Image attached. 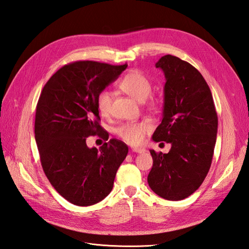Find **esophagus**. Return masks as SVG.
<instances>
[{
  "instance_id": "34e87169",
  "label": "esophagus",
  "mask_w": 249,
  "mask_h": 249,
  "mask_svg": "<svg viewBox=\"0 0 249 249\" xmlns=\"http://www.w3.org/2000/svg\"><path fill=\"white\" fill-rule=\"evenodd\" d=\"M132 152L136 153V154H144L146 150H145V148H142V147H133Z\"/></svg>"
}]
</instances>
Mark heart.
<instances>
[{
  "mask_svg": "<svg viewBox=\"0 0 249 249\" xmlns=\"http://www.w3.org/2000/svg\"><path fill=\"white\" fill-rule=\"evenodd\" d=\"M118 87L124 92L132 96L138 102H143L147 99L152 91V82L139 71H131L120 80ZM113 95L109 90H103L96 97V107L102 115H109L112 107ZM150 105H155V100L152 99ZM150 129L147 122L127 123L122 124L116 129V134L119 138L132 145H137L144 139L146 132Z\"/></svg>",
  "mask_w": 249,
  "mask_h": 249,
  "instance_id": "b5f03b06",
  "label": "heart"
}]
</instances>
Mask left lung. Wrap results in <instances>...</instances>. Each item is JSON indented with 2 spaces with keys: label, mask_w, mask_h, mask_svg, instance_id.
Here are the masks:
<instances>
[{
  "label": "left lung",
  "mask_w": 249,
  "mask_h": 249,
  "mask_svg": "<svg viewBox=\"0 0 249 249\" xmlns=\"http://www.w3.org/2000/svg\"><path fill=\"white\" fill-rule=\"evenodd\" d=\"M165 74L164 108L153 140L170 143L167 154L150 149L153 167L147 183L167 200L196 191L212 163L218 117L212 93L201 73L184 60L163 56L156 63Z\"/></svg>",
  "instance_id": "1"
}]
</instances>
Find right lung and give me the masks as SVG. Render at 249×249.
<instances>
[{
  "instance_id": "add662e5",
  "label": "right lung",
  "mask_w": 249,
  "mask_h": 249,
  "mask_svg": "<svg viewBox=\"0 0 249 249\" xmlns=\"http://www.w3.org/2000/svg\"><path fill=\"white\" fill-rule=\"evenodd\" d=\"M126 66L66 64L50 78L37 103L34 133L42 169L55 190L76 206H91L108 196L129 152L114 138L100 149L86 144L87 137L103 134L97 95Z\"/></svg>"
}]
</instances>
